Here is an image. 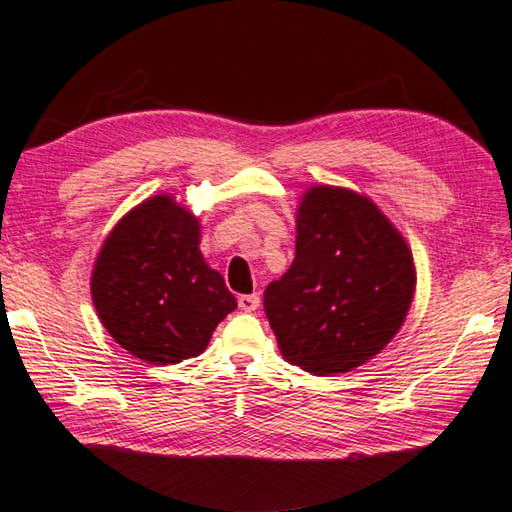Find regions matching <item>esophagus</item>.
Returning a JSON list of instances; mask_svg holds the SVG:
<instances>
[{"instance_id": "obj_1", "label": "esophagus", "mask_w": 512, "mask_h": 512, "mask_svg": "<svg viewBox=\"0 0 512 512\" xmlns=\"http://www.w3.org/2000/svg\"><path fill=\"white\" fill-rule=\"evenodd\" d=\"M237 305H240V310L244 312H255L259 307V294H242L240 299H237Z\"/></svg>"}]
</instances>
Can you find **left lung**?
<instances>
[{
	"mask_svg": "<svg viewBox=\"0 0 512 512\" xmlns=\"http://www.w3.org/2000/svg\"><path fill=\"white\" fill-rule=\"evenodd\" d=\"M417 288L412 251L375 202L314 185L296 209V255L264 292L279 351L312 375L349 373L397 336Z\"/></svg>",
	"mask_w": 512,
	"mask_h": 512,
	"instance_id": "1",
	"label": "left lung"
}]
</instances>
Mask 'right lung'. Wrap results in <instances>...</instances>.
<instances>
[{"mask_svg": "<svg viewBox=\"0 0 512 512\" xmlns=\"http://www.w3.org/2000/svg\"><path fill=\"white\" fill-rule=\"evenodd\" d=\"M198 244L200 220L170 194L139 202L106 235L91 299L104 329L135 358L159 366L196 358L237 307Z\"/></svg>", "mask_w": 512, "mask_h": 512, "instance_id": "right-lung-1", "label": "right lung"}]
</instances>
